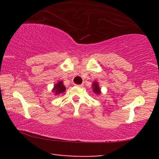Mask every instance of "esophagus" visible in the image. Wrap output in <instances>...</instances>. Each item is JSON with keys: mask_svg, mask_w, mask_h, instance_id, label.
<instances>
[{"mask_svg": "<svg viewBox=\"0 0 159 159\" xmlns=\"http://www.w3.org/2000/svg\"><path fill=\"white\" fill-rule=\"evenodd\" d=\"M76 86H77V87H79V88H81V87H83V84H79V85H75Z\"/></svg>", "mask_w": 159, "mask_h": 159, "instance_id": "obj_1", "label": "esophagus"}]
</instances>
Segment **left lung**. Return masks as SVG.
<instances>
[{
    "label": "left lung",
    "mask_w": 159,
    "mask_h": 159,
    "mask_svg": "<svg viewBox=\"0 0 159 159\" xmlns=\"http://www.w3.org/2000/svg\"><path fill=\"white\" fill-rule=\"evenodd\" d=\"M93 91L98 95H99L101 93V90L99 87L98 83L97 81H94L93 83Z\"/></svg>",
    "instance_id": "1"
}]
</instances>
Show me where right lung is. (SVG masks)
<instances>
[{"label":"right lung","mask_w":159,"mask_h":159,"mask_svg":"<svg viewBox=\"0 0 159 159\" xmlns=\"http://www.w3.org/2000/svg\"><path fill=\"white\" fill-rule=\"evenodd\" d=\"M52 91L55 93V95H59L60 94H62L66 91V87L63 84V81H59L57 84L54 85V88Z\"/></svg>","instance_id":"obj_1"}]
</instances>
